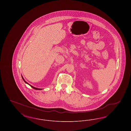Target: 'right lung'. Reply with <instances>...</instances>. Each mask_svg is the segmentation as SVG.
I'll use <instances>...</instances> for the list:
<instances>
[{
    "instance_id": "1",
    "label": "right lung",
    "mask_w": 131,
    "mask_h": 131,
    "mask_svg": "<svg viewBox=\"0 0 131 131\" xmlns=\"http://www.w3.org/2000/svg\"><path fill=\"white\" fill-rule=\"evenodd\" d=\"M21 77H22V78H23V79L24 81H25L26 83H27V84H28V85H30V86H31L32 88H33V89H36V90H42V88H36V87H33V86H32V85H31L30 84H29V83H27L26 81H25V80H24V79L23 78V76H22V75H21Z\"/></svg>"
}]
</instances>
